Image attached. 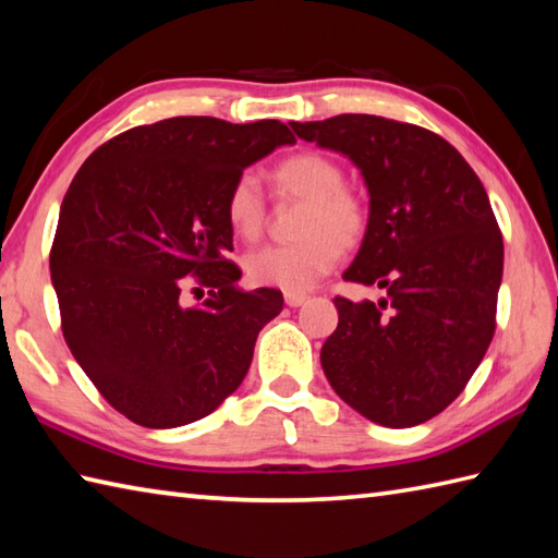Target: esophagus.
I'll return each mask as SVG.
<instances>
[{
    "label": "esophagus",
    "mask_w": 558,
    "mask_h": 558,
    "mask_svg": "<svg viewBox=\"0 0 558 558\" xmlns=\"http://www.w3.org/2000/svg\"><path fill=\"white\" fill-rule=\"evenodd\" d=\"M304 302H307V294H302V292H286V304H288V307H302Z\"/></svg>",
    "instance_id": "obj_1"
}]
</instances>
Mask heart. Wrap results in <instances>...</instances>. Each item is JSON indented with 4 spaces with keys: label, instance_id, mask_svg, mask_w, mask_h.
Returning a JSON list of instances; mask_svg holds the SVG:
<instances>
[{
    "label": "heart",
    "instance_id": "1",
    "mask_svg": "<svg viewBox=\"0 0 558 558\" xmlns=\"http://www.w3.org/2000/svg\"><path fill=\"white\" fill-rule=\"evenodd\" d=\"M280 195L304 201L300 242L268 244L244 256L246 278L256 286L288 292L310 290L341 258V246H355L365 234L367 210L345 189V171L319 151H300L272 169ZM225 217L234 236L256 242L266 227V195L256 173H239L225 198Z\"/></svg>",
    "mask_w": 558,
    "mask_h": 558
}]
</instances>
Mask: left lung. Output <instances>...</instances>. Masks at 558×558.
Instances as JSON below:
<instances>
[{
    "instance_id": "obj_1",
    "label": "left lung",
    "mask_w": 558,
    "mask_h": 558,
    "mask_svg": "<svg viewBox=\"0 0 558 558\" xmlns=\"http://www.w3.org/2000/svg\"><path fill=\"white\" fill-rule=\"evenodd\" d=\"M363 173L367 229L345 280L379 302L336 298L326 379L360 416L411 428L462 395L496 331L504 236L482 181L450 142L399 120L345 113L292 123Z\"/></svg>"
}]
</instances>
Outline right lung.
<instances>
[{
    "instance_id": "obj_1",
    "label": "right lung",
    "mask_w": 558,
    "mask_h": 558,
    "mask_svg": "<svg viewBox=\"0 0 558 558\" xmlns=\"http://www.w3.org/2000/svg\"><path fill=\"white\" fill-rule=\"evenodd\" d=\"M292 142L280 120L179 116L125 130L76 171L50 278L74 360L125 418L179 428L242 385L282 294L236 286L225 198L246 167ZM191 284L211 298L185 308Z\"/></svg>"
}]
</instances>
